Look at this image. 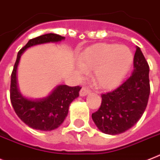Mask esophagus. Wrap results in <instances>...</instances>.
Here are the masks:
<instances>
[{
	"label": "esophagus",
	"mask_w": 160,
	"mask_h": 160,
	"mask_svg": "<svg viewBox=\"0 0 160 160\" xmlns=\"http://www.w3.org/2000/svg\"><path fill=\"white\" fill-rule=\"evenodd\" d=\"M90 92H91V91H90L88 88H82L81 89V91H80V96H86L87 95L90 94Z\"/></svg>",
	"instance_id": "esophagus-1"
}]
</instances>
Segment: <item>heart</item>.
<instances>
[{
	"mask_svg": "<svg viewBox=\"0 0 160 160\" xmlns=\"http://www.w3.org/2000/svg\"><path fill=\"white\" fill-rule=\"evenodd\" d=\"M130 49L114 44H98L86 50L78 58L84 70H92L93 81L103 89H112L124 78L132 64ZM79 72L82 70L79 69Z\"/></svg>",
	"mask_w": 160,
	"mask_h": 160,
	"instance_id": "b5f03b06",
	"label": "heart"
}]
</instances>
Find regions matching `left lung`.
Segmentation results:
<instances>
[{
    "mask_svg": "<svg viewBox=\"0 0 160 160\" xmlns=\"http://www.w3.org/2000/svg\"><path fill=\"white\" fill-rule=\"evenodd\" d=\"M134 69L130 77L113 92L101 95V105L92 114L99 130L118 135L134 126L144 113L150 88L149 65L140 47H137Z\"/></svg>",
    "mask_w": 160,
    "mask_h": 160,
    "instance_id": "1",
    "label": "left lung"
}]
</instances>
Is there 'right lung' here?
<instances>
[{
  "label": "right lung",
  "instance_id": "1",
  "mask_svg": "<svg viewBox=\"0 0 160 160\" xmlns=\"http://www.w3.org/2000/svg\"><path fill=\"white\" fill-rule=\"evenodd\" d=\"M65 38L55 33H48L32 38L28 42L17 55L11 73L10 101L14 111L25 124L40 131H52L59 128L67 117L68 107L73 100L78 97L82 88L59 85L47 97L28 99L21 94L17 84V68L21 55L28 48L37 45L59 42Z\"/></svg>",
  "mask_w": 160,
  "mask_h": 160
}]
</instances>
